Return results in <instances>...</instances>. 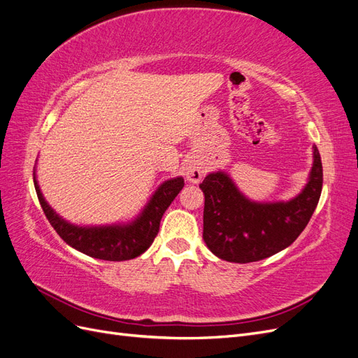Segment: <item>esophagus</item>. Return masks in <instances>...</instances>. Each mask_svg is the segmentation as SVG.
<instances>
[{
    "instance_id": "esophagus-1",
    "label": "esophagus",
    "mask_w": 358,
    "mask_h": 358,
    "mask_svg": "<svg viewBox=\"0 0 358 358\" xmlns=\"http://www.w3.org/2000/svg\"><path fill=\"white\" fill-rule=\"evenodd\" d=\"M185 178L191 183H199L203 178V167L199 164V162L191 161L185 169Z\"/></svg>"
}]
</instances>
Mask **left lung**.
I'll use <instances>...</instances> for the list:
<instances>
[{"instance_id":"left-lung-1","label":"left lung","mask_w":358,"mask_h":358,"mask_svg":"<svg viewBox=\"0 0 358 358\" xmlns=\"http://www.w3.org/2000/svg\"><path fill=\"white\" fill-rule=\"evenodd\" d=\"M312 169L305 188L288 201H254L237 188L229 173H209L204 194L203 239L210 251L230 263H252L278 254L305 230L322 189V164L312 148Z\"/></svg>"}]
</instances>
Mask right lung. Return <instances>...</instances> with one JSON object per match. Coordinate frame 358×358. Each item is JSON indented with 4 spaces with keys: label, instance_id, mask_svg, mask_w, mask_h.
<instances>
[{
    "label": "right lung",
    "instance_id": "1",
    "mask_svg": "<svg viewBox=\"0 0 358 358\" xmlns=\"http://www.w3.org/2000/svg\"><path fill=\"white\" fill-rule=\"evenodd\" d=\"M183 178H171L161 183L134 220L109 225H76L64 220L46 201L34 170V187L41 209L62 241L92 258L106 262H125L143 254L152 245L159 230L162 215L183 188Z\"/></svg>",
    "mask_w": 358,
    "mask_h": 358
}]
</instances>
